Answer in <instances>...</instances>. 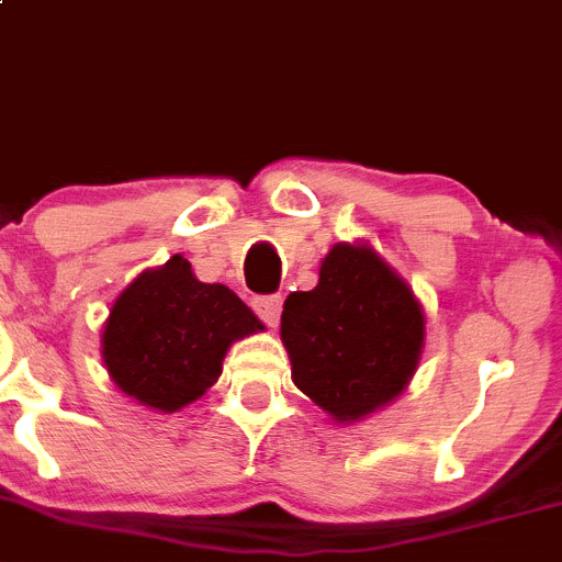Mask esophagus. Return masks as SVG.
<instances>
[{
    "label": "esophagus",
    "mask_w": 562,
    "mask_h": 562,
    "mask_svg": "<svg viewBox=\"0 0 562 562\" xmlns=\"http://www.w3.org/2000/svg\"><path fill=\"white\" fill-rule=\"evenodd\" d=\"M281 294H265V297H255L251 300V307H255V313L260 315L268 326H276L281 318Z\"/></svg>",
    "instance_id": "34e87169"
}]
</instances>
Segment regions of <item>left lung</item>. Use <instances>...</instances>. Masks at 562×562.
I'll use <instances>...</instances> for the list:
<instances>
[{
    "label": "left lung",
    "instance_id": "obj_1",
    "mask_svg": "<svg viewBox=\"0 0 562 562\" xmlns=\"http://www.w3.org/2000/svg\"><path fill=\"white\" fill-rule=\"evenodd\" d=\"M292 380L334 419H361L393 401L417 369L425 315L408 283L369 247L337 244L318 286L283 302Z\"/></svg>",
    "mask_w": 562,
    "mask_h": 562
}]
</instances>
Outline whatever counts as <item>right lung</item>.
<instances>
[{"instance_id": "right-lung-1", "label": "right lung", "mask_w": 562, "mask_h": 562, "mask_svg": "<svg viewBox=\"0 0 562 562\" xmlns=\"http://www.w3.org/2000/svg\"><path fill=\"white\" fill-rule=\"evenodd\" d=\"M260 329L228 286L201 283L178 255L113 302L103 361L122 393L143 406L178 412L217 382L231 342Z\"/></svg>"}]
</instances>
